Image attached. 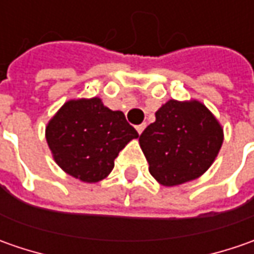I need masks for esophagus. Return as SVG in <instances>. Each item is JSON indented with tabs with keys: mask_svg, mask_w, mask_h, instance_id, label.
Returning <instances> with one entry per match:
<instances>
[{
	"mask_svg": "<svg viewBox=\"0 0 254 254\" xmlns=\"http://www.w3.org/2000/svg\"><path fill=\"white\" fill-rule=\"evenodd\" d=\"M144 128H145V123H142V124H138V126L135 127V130H137V132H138V134H141V132L144 131Z\"/></svg>",
	"mask_w": 254,
	"mask_h": 254,
	"instance_id": "1",
	"label": "esophagus"
}]
</instances>
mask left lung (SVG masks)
I'll return each mask as SVG.
<instances>
[{"instance_id": "1", "label": "left lung", "mask_w": 254, "mask_h": 254, "mask_svg": "<svg viewBox=\"0 0 254 254\" xmlns=\"http://www.w3.org/2000/svg\"><path fill=\"white\" fill-rule=\"evenodd\" d=\"M150 174L164 187L199 178L218 157L223 128L198 100H168L140 135Z\"/></svg>"}]
</instances>
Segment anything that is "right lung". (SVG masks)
<instances>
[{"instance_id": "add662e5", "label": "right lung", "mask_w": 254, "mask_h": 254, "mask_svg": "<svg viewBox=\"0 0 254 254\" xmlns=\"http://www.w3.org/2000/svg\"><path fill=\"white\" fill-rule=\"evenodd\" d=\"M55 162L83 182H99L114 168L119 152L138 137L123 112H113L99 97L66 102L46 126Z\"/></svg>"}]
</instances>
